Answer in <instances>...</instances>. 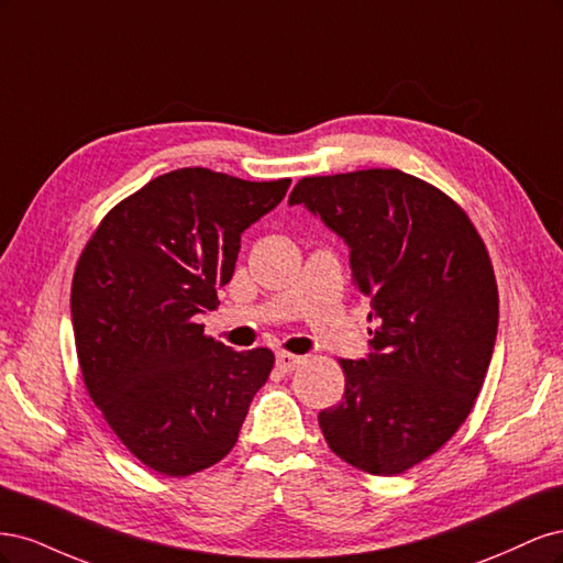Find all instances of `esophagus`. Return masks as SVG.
Instances as JSON below:
<instances>
[{
	"instance_id": "obj_1",
	"label": "esophagus",
	"mask_w": 563,
	"mask_h": 563,
	"mask_svg": "<svg viewBox=\"0 0 563 563\" xmlns=\"http://www.w3.org/2000/svg\"><path fill=\"white\" fill-rule=\"evenodd\" d=\"M300 362H302V356H298V354L277 352V368H279L282 373H291Z\"/></svg>"
}]
</instances>
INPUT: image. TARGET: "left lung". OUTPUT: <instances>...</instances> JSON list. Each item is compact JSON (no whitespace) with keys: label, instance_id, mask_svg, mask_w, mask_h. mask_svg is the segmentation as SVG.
<instances>
[{"label":"left lung","instance_id":"1","mask_svg":"<svg viewBox=\"0 0 563 563\" xmlns=\"http://www.w3.org/2000/svg\"><path fill=\"white\" fill-rule=\"evenodd\" d=\"M291 203L350 246L376 321L368 360H338L345 397L319 413L352 467L411 470L457 432L484 385L498 333V284L482 234L457 201L399 168L308 176Z\"/></svg>","mask_w":563,"mask_h":563}]
</instances>
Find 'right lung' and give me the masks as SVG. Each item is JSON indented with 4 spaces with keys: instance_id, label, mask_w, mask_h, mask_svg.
I'll list each match as a JSON object with an SVG mask.
<instances>
[{
    "instance_id": "obj_1",
    "label": "right lung",
    "mask_w": 563,
    "mask_h": 563,
    "mask_svg": "<svg viewBox=\"0 0 563 563\" xmlns=\"http://www.w3.org/2000/svg\"><path fill=\"white\" fill-rule=\"evenodd\" d=\"M288 185L178 168L112 207L79 255L70 308L84 385L129 453L164 476L223 460L275 366L272 350L234 352L195 317L216 308L242 232Z\"/></svg>"
}]
</instances>
